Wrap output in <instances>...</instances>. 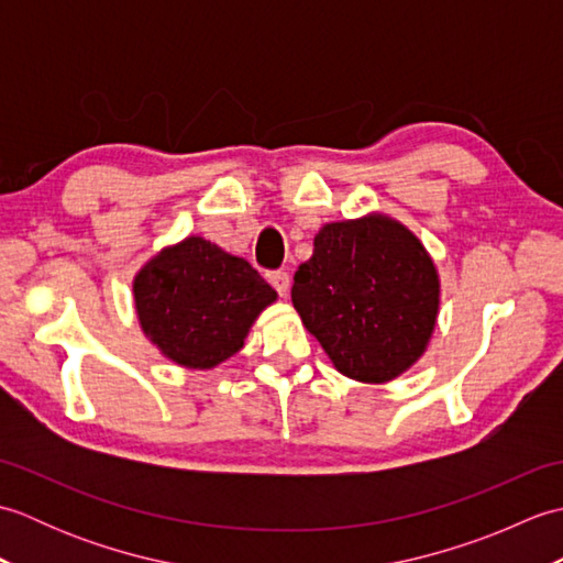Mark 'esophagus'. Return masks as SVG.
I'll return each instance as SVG.
<instances>
[{
	"instance_id": "obj_1",
	"label": "esophagus",
	"mask_w": 563,
	"mask_h": 563,
	"mask_svg": "<svg viewBox=\"0 0 563 563\" xmlns=\"http://www.w3.org/2000/svg\"><path fill=\"white\" fill-rule=\"evenodd\" d=\"M268 283L273 285L275 290H278V295H288L290 275L285 273V271H271V273H268Z\"/></svg>"
}]
</instances>
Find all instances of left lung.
Instances as JSON below:
<instances>
[{"instance_id":"1","label":"left lung","mask_w":563,"mask_h":563,"mask_svg":"<svg viewBox=\"0 0 563 563\" xmlns=\"http://www.w3.org/2000/svg\"><path fill=\"white\" fill-rule=\"evenodd\" d=\"M438 295L423 244L382 214L321 227L292 285L309 333L357 382H389L423 355Z\"/></svg>"}]
</instances>
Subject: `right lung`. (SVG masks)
<instances>
[{"label": "right lung", "mask_w": 563, "mask_h": 563, "mask_svg": "<svg viewBox=\"0 0 563 563\" xmlns=\"http://www.w3.org/2000/svg\"><path fill=\"white\" fill-rule=\"evenodd\" d=\"M142 331L174 363L208 369L244 345L275 290L249 261L202 236L164 249L135 278Z\"/></svg>", "instance_id": "add662e5"}]
</instances>
